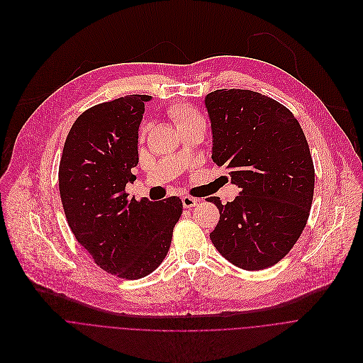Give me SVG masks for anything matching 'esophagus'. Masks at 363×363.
Returning a JSON list of instances; mask_svg holds the SVG:
<instances>
[{
  "label": "esophagus",
  "mask_w": 363,
  "mask_h": 363,
  "mask_svg": "<svg viewBox=\"0 0 363 363\" xmlns=\"http://www.w3.org/2000/svg\"><path fill=\"white\" fill-rule=\"evenodd\" d=\"M182 201H183V206H184L186 208L194 207V206L199 203L197 199H193V197H190V196H183V197H182Z\"/></svg>",
  "instance_id": "1"
}]
</instances>
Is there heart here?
I'll return each instance as SVG.
<instances>
[{"label":"heart","mask_w":363,"mask_h":363,"mask_svg":"<svg viewBox=\"0 0 363 363\" xmlns=\"http://www.w3.org/2000/svg\"><path fill=\"white\" fill-rule=\"evenodd\" d=\"M169 114L173 118L179 131L196 128V127H201V128L206 127V121L203 116L194 107H190L186 104H174L169 108ZM146 131H147V125H144L141 128V135Z\"/></svg>","instance_id":"heart-1"}]
</instances>
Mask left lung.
I'll list each match as a JSON object with an SVG mask.
<instances>
[{
	"instance_id": "obj_1",
	"label": "left lung",
	"mask_w": 363,
	"mask_h": 363,
	"mask_svg": "<svg viewBox=\"0 0 363 363\" xmlns=\"http://www.w3.org/2000/svg\"><path fill=\"white\" fill-rule=\"evenodd\" d=\"M211 127V159L229 170L240 191L223 204L210 233L232 264L262 270L276 264L302 235L315 187L306 137L295 116L250 90H216L204 97Z\"/></svg>"
}]
</instances>
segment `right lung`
<instances>
[{
  "mask_svg": "<svg viewBox=\"0 0 363 363\" xmlns=\"http://www.w3.org/2000/svg\"><path fill=\"white\" fill-rule=\"evenodd\" d=\"M152 96L94 106L72 124L60 160L58 186L68 226L106 272L134 280L166 257L183 211L179 197L128 199L135 180L138 127Z\"/></svg>",
  "mask_w": 363,
  "mask_h": 363,
  "instance_id": "add662e5",
  "label": "right lung"
}]
</instances>
